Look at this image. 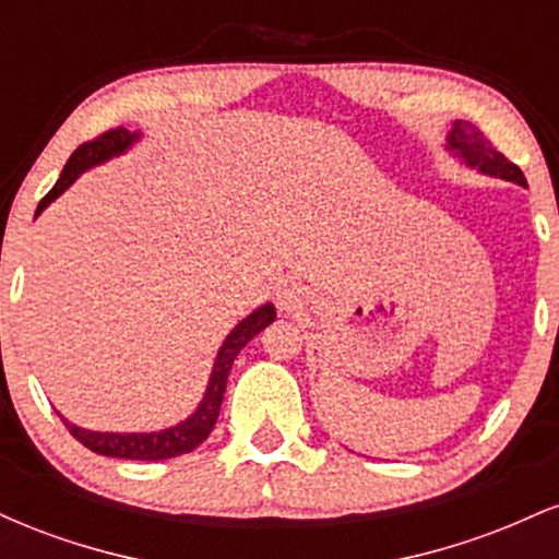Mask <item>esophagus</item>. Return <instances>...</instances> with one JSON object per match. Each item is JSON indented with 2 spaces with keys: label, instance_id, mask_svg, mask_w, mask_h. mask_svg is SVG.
Returning a JSON list of instances; mask_svg holds the SVG:
<instances>
[{
  "label": "esophagus",
  "instance_id": "34e87169",
  "mask_svg": "<svg viewBox=\"0 0 559 559\" xmlns=\"http://www.w3.org/2000/svg\"><path fill=\"white\" fill-rule=\"evenodd\" d=\"M301 301H305V292H301V288H299L297 284H286V286L278 292V305H281V310H286V312L297 310V307H301Z\"/></svg>",
  "mask_w": 559,
  "mask_h": 559
}]
</instances>
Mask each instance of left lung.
Returning a JSON list of instances; mask_svg holds the SVG:
<instances>
[{"instance_id":"1","label":"left lung","mask_w":559,"mask_h":559,"mask_svg":"<svg viewBox=\"0 0 559 559\" xmlns=\"http://www.w3.org/2000/svg\"><path fill=\"white\" fill-rule=\"evenodd\" d=\"M449 150L457 157H463L471 168H478L489 173V176H499L507 178V181L525 186L523 170L518 168L515 163H510V159H507L502 152L478 131V128L467 123H454L452 133H449Z\"/></svg>"}]
</instances>
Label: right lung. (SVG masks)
Segmentation results:
<instances>
[{
    "label": "right lung",
    "mask_w": 559,
    "mask_h": 559,
    "mask_svg": "<svg viewBox=\"0 0 559 559\" xmlns=\"http://www.w3.org/2000/svg\"><path fill=\"white\" fill-rule=\"evenodd\" d=\"M136 139V133H128L126 128H110V131L99 133L92 141H83L79 150L73 152L68 159V165L62 168L60 181H57L49 194L38 202L36 215L47 207L52 199H57L62 191L68 189L75 178L81 176L83 170L92 168L96 163H105L107 157L120 155L131 141ZM275 320V310L273 305L260 307L254 310L252 316L243 318L234 331L228 333V338L223 342L221 352H217L215 365H213V378H210L207 394H204L202 404L189 420H183L181 426L168 428V431L159 433H96V431H86V428L73 426V423H66V428L70 431L73 439H79L83 447L92 449L96 454H105V457H123V460H170L178 457V454L191 452L207 439L210 431H213L217 415H221V404H223V394H226V383H228V373L230 365H234L236 355L249 344V338H254L258 333L271 325Z\"/></svg>",
    "instance_id": "add662e5"
}]
</instances>
